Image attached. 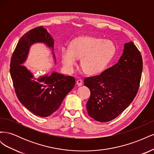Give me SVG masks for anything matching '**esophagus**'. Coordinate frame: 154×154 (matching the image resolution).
Returning a JSON list of instances; mask_svg holds the SVG:
<instances>
[{
	"label": "esophagus",
	"instance_id": "34e87169",
	"mask_svg": "<svg viewBox=\"0 0 154 154\" xmlns=\"http://www.w3.org/2000/svg\"><path fill=\"white\" fill-rule=\"evenodd\" d=\"M82 84H83V82H82V80H78L76 81V85H77L78 87L82 86Z\"/></svg>",
	"mask_w": 154,
	"mask_h": 154
}]
</instances>
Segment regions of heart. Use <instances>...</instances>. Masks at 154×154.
I'll use <instances>...</instances> for the list:
<instances>
[{"instance_id": "b5f03b06", "label": "heart", "mask_w": 154, "mask_h": 154, "mask_svg": "<svg viewBox=\"0 0 154 154\" xmlns=\"http://www.w3.org/2000/svg\"><path fill=\"white\" fill-rule=\"evenodd\" d=\"M116 52L114 44L92 36H80L72 40L71 48L62 49V62L66 69L72 71L78 59L82 58L81 67L87 74L102 72Z\"/></svg>"}]
</instances>
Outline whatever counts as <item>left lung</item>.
Instances as JSON below:
<instances>
[{"label": "left lung", "mask_w": 154, "mask_h": 154, "mask_svg": "<svg viewBox=\"0 0 154 154\" xmlns=\"http://www.w3.org/2000/svg\"><path fill=\"white\" fill-rule=\"evenodd\" d=\"M143 69L140 52L132 42L124 45L118 62L98 76L87 78L84 85L90 89L86 104L88 114L99 122L117 118L136 96Z\"/></svg>", "instance_id": "obj_1"}]
</instances>
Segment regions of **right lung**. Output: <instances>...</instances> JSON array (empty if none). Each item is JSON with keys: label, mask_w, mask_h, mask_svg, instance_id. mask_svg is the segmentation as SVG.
Segmentation results:
<instances>
[{"label": "right lung", "mask_w": 154, "mask_h": 154, "mask_svg": "<svg viewBox=\"0 0 154 154\" xmlns=\"http://www.w3.org/2000/svg\"><path fill=\"white\" fill-rule=\"evenodd\" d=\"M36 43L44 44L51 49L56 63L54 39L47 29L39 26L27 32L18 41L11 57L10 74L20 103L33 114L48 117L58 109L64 97L75 85V79L57 72L35 76L22 66L31 45Z\"/></svg>", "instance_id": "1"}]
</instances>
